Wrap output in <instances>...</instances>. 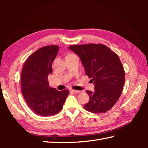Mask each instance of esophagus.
<instances>
[{
    "label": "esophagus",
    "mask_w": 148,
    "mask_h": 148,
    "mask_svg": "<svg viewBox=\"0 0 148 148\" xmlns=\"http://www.w3.org/2000/svg\"><path fill=\"white\" fill-rule=\"evenodd\" d=\"M71 91L75 92V93H80L82 91H78V90H75V89H71Z\"/></svg>",
    "instance_id": "34e87169"
}]
</instances>
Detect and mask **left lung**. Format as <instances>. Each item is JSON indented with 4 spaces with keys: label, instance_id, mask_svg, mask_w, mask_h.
<instances>
[{
    "label": "left lung",
    "instance_id": "obj_1",
    "mask_svg": "<svg viewBox=\"0 0 148 148\" xmlns=\"http://www.w3.org/2000/svg\"><path fill=\"white\" fill-rule=\"evenodd\" d=\"M79 57L85 74L95 84V91H86L89 102L84 108L94 114L112 108L122 92L125 70L117 53L102 44L73 45L69 47Z\"/></svg>",
    "mask_w": 148,
    "mask_h": 148
}]
</instances>
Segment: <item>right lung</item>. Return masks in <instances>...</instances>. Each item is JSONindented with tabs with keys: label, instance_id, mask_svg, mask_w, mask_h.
Here are the masks:
<instances>
[{
	"label": "right lung",
	"instance_id": "1",
	"mask_svg": "<svg viewBox=\"0 0 148 148\" xmlns=\"http://www.w3.org/2000/svg\"><path fill=\"white\" fill-rule=\"evenodd\" d=\"M59 47L44 46L32 53L25 62L21 74V92L28 106L39 115H54L61 110L69 91L50 88L48 75Z\"/></svg>",
	"mask_w": 148,
	"mask_h": 148
}]
</instances>
